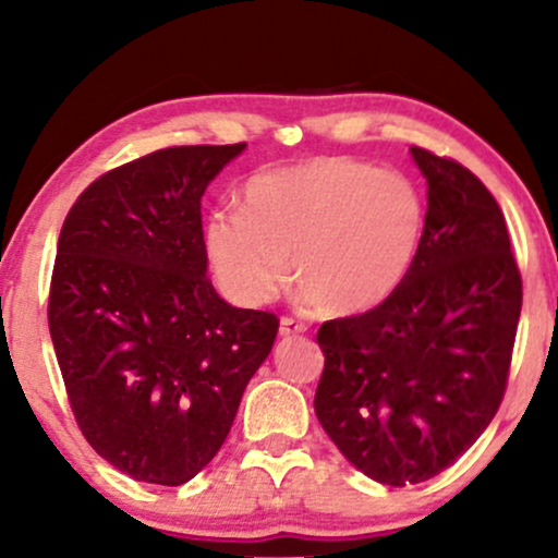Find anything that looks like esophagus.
<instances>
[{"label": "esophagus", "mask_w": 558, "mask_h": 558, "mask_svg": "<svg viewBox=\"0 0 558 558\" xmlns=\"http://www.w3.org/2000/svg\"><path fill=\"white\" fill-rule=\"evenodd\" d=\"M306 332V323H301L296 317H283L280 319V336L291 338V336H301Z\"/></svg>", "instance_id": "obj_1"}]
</instances>
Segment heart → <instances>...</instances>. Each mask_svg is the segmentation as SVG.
I'll return each mask as SVG.
<instances>
[{
  "label": "heart",
  "mask_w": 558,
  "mask_h": 558,
  "mask_svg": "<svg viewBox=\"0 0 558 558\" xmlns=\"http://www.w3.org/2000/svg\"><path fill=\"white\" fill-rule=\"evenodd\" d=\"M425 198L399 170L319 157L265 170L241 209L207 222L217 280L241 304H262L293 280L325 315H360L403 283L425 233Z\"/></svg>",
  "instance_id": "obj_1"
}]
</instances>
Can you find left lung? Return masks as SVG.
<instances>
[{
    "mask_svg": "<svg viewBox=\"0 0 558 558\" xmlns=\"http://www.w3.org/2000/svg\"><path fill=\"white\" fill-rule=\"evenodd\" d=\"M425 233L403 283L362 315L319 325L315 412L356 470L414 485L451 466L501 407L522 275L498 202L451 157L412 146Z\"/></svg>",
    "mask_w": 558,
    "mask_h": 558,
    "instance_id": "obj_1",
    "label": "left lung"
}]
</instances>
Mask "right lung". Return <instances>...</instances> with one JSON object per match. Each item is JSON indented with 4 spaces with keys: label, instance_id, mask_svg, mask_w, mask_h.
<instances>
[{
    "label": "right lung",
    "instance_id": "obj_1",
    "mask_svg": "<svg viewBox=\"0 0 558 558\" xmlns=\"http://www.w3.org/2000/svg\"><path fill=\"white\" fill-rule=\"evenodd\" d=\"M246 144L170 146L99 175L62 222L49 332L83 438L128 477L183 485L226 444L280 319L207 278L202 196Z\"/></svg>",
    "mask_w": 558,
    "mask_h": 558
}]
</instances>
